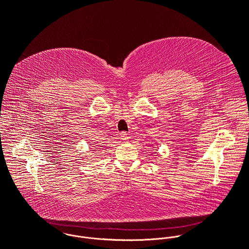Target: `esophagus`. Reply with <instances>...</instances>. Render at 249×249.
<instances>
[{
    "label": "esophagus",
    "instance_id": "1",
    "mask_svg": "<svg viewBox=\"0 0 249 249\" xmlns=\"http://www.w3.org/2000/svg\"><path fill=\"white\" fill-rule=\"evenodd\" d=\"M120 139L123 141V142H127L129 140V137H128V134L125 133V132H122L120 134Z\"/></svg>",
    "mask_w": 249,
    "mask_h": 249
}]
</instances>
